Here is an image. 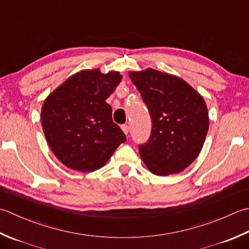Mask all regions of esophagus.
Returning a JSON list of instances; mask_svg holds the SVG:
<instances>
[{
    "label": "esophagus",
    "instance_id": "1",
    "mask_svg": "<svg viewBox=\"0 0 249 249\" xmlns=\"http://www.w3.org/2000/svg\"><path fill=\"white\" fill-rule=\"evenodd\" d=\"M121 128H122V130L124 131V134H125V135H127V134H128L129 127H128V125H127V124H123V125H121Z\"/></svg>",
    "mask_w": 249,
    "mask_h": 249
}]
</instances>
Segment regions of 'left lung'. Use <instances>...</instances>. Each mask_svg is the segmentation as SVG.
I'll return each mask as SVG.
<instances>
[{"instance_id":"left-lung-1","label":"left lung","mask_w":249,"mask_h":249,"mask_svg":"<svg viewBox=\"0 0 249 249\" xmlns=\"http://www.w3.org/2000/svg\"><path fill=\"white\" fill-rule=\"evenodd\" d=\"M129 77L152 121L149 140L139 145L141 159L158 176L182 172L197 158L208 131L203 97L180 77L151 68Z\"/></svg>"}]
</instances>
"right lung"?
<instances>
[{"mask_svg": "<svg viewBox=\"0 0 249 249\" xmlns=\"http://www.w3.org/2000/svg\"><path fill=\"white\" fill-rule=\"evenodd\" d=\"M122 75L99 69L75 73L44 101L41 121L50 148L60 162L77 172L101 168L125 134L112 120L106 100L120 84Z\"/></svg>", "mask_w": 249, "mask_h": 249, "instance_id": "add662e5", "label": "right lung"}]
</instances>
